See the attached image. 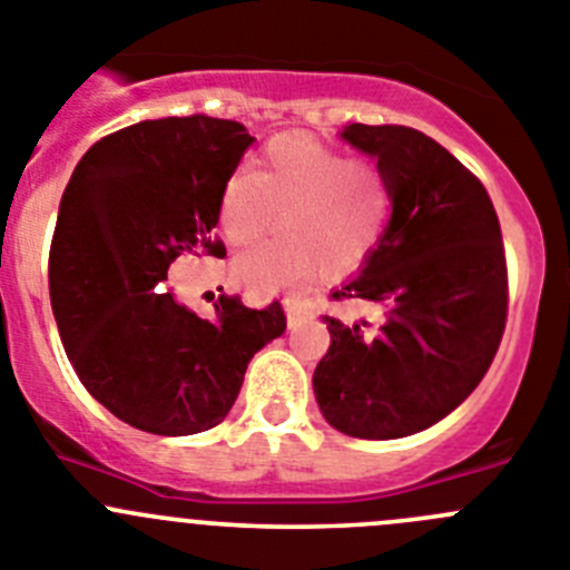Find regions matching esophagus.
<instances>
[{"label":"esophagus","instance_id":"34e87169","mask_svg":"<svg viewBox=\"0 0 570 570\" xmlns=\"http://www.w3.org/2000/svg\"><path fill=\"white\" fill-rule=\"evenodd\" d=\"M306 317H309V309H306L301 301L289 297V301H286V323H289V328L303 326V323H306Z\"/></svg>","mask_w":570,"mask_h":570}]
</instances>
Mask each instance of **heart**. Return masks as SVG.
I'll list each match as a JSON object with an SVG mask.
<instances>
[{"label": "heart", "mask_w": 570, "mask_h": 570, "mask_svg": "<svg viewBox=\"0 0 570 570\" xmlns=\"http://www.w3.org/2000/svg\"><path fill=\"white\" fill-rule=\"evenodd\" d=\"M391 190L380 165L348 159L306 137H275L236 168L219 196V225L233 247H249L275 227L286 236L236 261V278L255 292L303 286L317 267L351 273L385 236Z\"/></svg>", "instance_id": "b5f03b06"}]
</instances>
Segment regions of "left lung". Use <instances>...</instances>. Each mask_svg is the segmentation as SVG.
<instances>
[{"mask_svg":"<svg viewBox=\"0 0 570 570\" xmlns=\"http://www.w3.org/2000/svg\"><path fill=\"white\" fill-rule=\"evenodd\" d=\"M343 137L376 157L393 213L363 273L332 301L382 317L326 315L332 345L312 385L340 433L402 439L453 413L498 354L509 312L501 222L481 179L433 137L365 124Z\"/></svg>","mask_w":570,"mask_h":570,"instance_id":"left-lung-1","label":"left lung"}]
</instances>
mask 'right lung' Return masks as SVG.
Wrapping results in <instances>:
<instances>
[{
    "label": "right lung",
    "instance_id": "add662e5",
    "mask_svg": "<svg viewBox=\"0 0 570 570\" xmlns=\"http://www.w3.org/2000/svg\"><path fill=\"white\" fill-rule=\"evenodd\" d=\"M253 137L236 120L159 117L100 137L76 165L50 244V303L78 380L120 422L154 435L230 413L284 306L222 295L202 321L163 286L179 255H225L219 196Z\"/></svg>",
    "mask_w": 570,
    "mask_h": 570
}]
</instances>
